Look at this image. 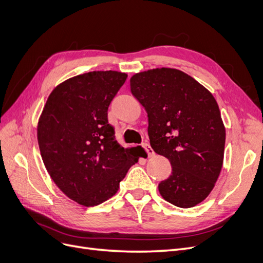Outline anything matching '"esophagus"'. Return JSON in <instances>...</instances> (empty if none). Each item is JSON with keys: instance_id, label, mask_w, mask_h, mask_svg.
<instances>
[{"instance_id": "34e87169", "label": "esophagus", "mask_w": 263, "mask_h": 263, "mask_svg": "<svg viewBox=\"0 0 263 263\" xmlns=\"http://www.w3.org/2000/svg\"><path fill=\"white\" fill-rule=\"evenodd\" d=\"M142 147L145 149V152L147 153L148 157H153L154 155H155V153H154L153 148L149 146V144H147V143H143V144H142Z\"/></svg>"}]
</instances>
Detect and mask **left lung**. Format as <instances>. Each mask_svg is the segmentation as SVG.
<instances>
[{"label":"left lung","mask_w":263,"mask_h":263,"mask_svg":"<svg viewBox=\"0 0 263 263\" xmlns=\"http://www.w3.org/2000/svg\"><path fill=\"white\" fill-rule=\"evenodd\" d=\"M130 87L147 112L152 148L172 167L159 183L160 195L180 208L198 205L215 187L224 156L226 128L216 99L173 68L135 73Z\"/></svg>","instance_id":"1"}]
</instances>
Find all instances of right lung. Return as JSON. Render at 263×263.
Segmentation results:
<instances>
[{
    "label": "right lung",
    "mask_w": 263,
    "mask_h": 263,
    "mask_svg": "<svg viewBox=\"0 0 263 263\" xmlns=\"http://www.w3.org/2000/svg\"><path fill=\"white\" fill-rule=\"evenodd\" d=\"M128 74L91 71L58 84L37 122L44 166L67 197L85 207L112 197L120 181L144 154L115 139L107 110Z\"/></svg>",
    "instance_id": "add662e5"
}]
</instances>
